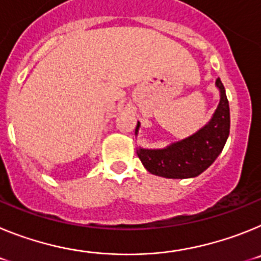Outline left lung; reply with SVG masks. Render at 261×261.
Wrapping results in <instances>:
<instances>
[{"instance_id":"1","label":"left lung","mask_w":261,"mask_h":261,"mask_svg":"<svg viewBox=\"0 0 261 261\" xmlns=\"http://www.w3.org/2000/svg\"><path fill=\"white\" fill-rule=\"evenodd\" d=\"M220 103L213 117L200 130L165 149H137L138 158L150 174L168 179H187L204 172L221 154L230 133V108L225 87L220 78ZM140 123L136 126L138 133Z\"/></svg>"}]
</instances>
